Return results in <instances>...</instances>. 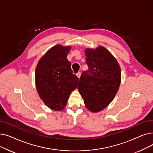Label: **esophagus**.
I'll use <instances>...</instances> for the list:
<instances>
[{
	"instance_id": "obj_1",
	"label": "esophagus",
	"mask_w": 153,
	"mask_h": 153,
	"mask_svg": "<svg viewBox=\"0 0 153 153\" xmlns=\"http://www.w3.org/2000/svg\"><path fill=\"white\" fill-rule=\"evenodd\" d=\"M81 72H77V73L76 74V76H77V77H78V78H80V77H81Z\"/></svg>"
}]
</instances>
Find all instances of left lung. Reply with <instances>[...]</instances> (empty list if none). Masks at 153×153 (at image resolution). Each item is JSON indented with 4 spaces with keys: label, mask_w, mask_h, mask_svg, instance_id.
Masks as SVG:
<instances>
[{
    "label": "left lung",
    "mask_w": 153,
    "mask_h": 153,
    "mask_svg": "<svg viewBox=\"0 0 153 153\" xmlns=\"http://www.w3.org/2000/svg\"><path fill=\"white\" fill-rule=\"evenodd\" d=\"M85 54L89 69L82 73L77 89L87 110L96 113L114 99L121 83V69L114 55L102 46L87 48Z\"/></svg>",
    "instance_id": "8db88e82"
}]
</instances>
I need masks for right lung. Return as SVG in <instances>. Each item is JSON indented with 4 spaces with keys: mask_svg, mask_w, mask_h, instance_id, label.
<instances>
[{
    "mask_svg": "<svg viewBox=\"0 0 153 153\" xmlns=\"http://www.w3.org/2000/svg\"><path fill=\"white\" fill-rule=\"evenodd\" d=\"M71 46L56 45L39 59L35 69V84L40 99L54 111L62 110L79 78L72 73L67 56Z\"/></svg>",
    "mask_w": 153,
    "mask_h": 153,
    "instance_id": "obj_1",
    "label": "right lung"
}]
</instances>
